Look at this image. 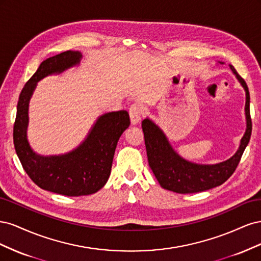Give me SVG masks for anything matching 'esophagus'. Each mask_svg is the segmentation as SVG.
<instances>
[{
	"instance_id": "esophagus-1",
	"label": "esophagus",
	"mask_w": 261,
	"mask_h": 261,
	"mask_svg": "<svg viewBox=\"0 0 261 261\" xmlns=\"http://www.w3.org/2000/svg\"><path fill=\"white\" fill-rule=\"evenodd\" d=\"M144 113V107L141 105L135 103L129 109V117L132 125H136L141 120V115Z\"/></svg>"
}]
</instances>
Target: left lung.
<instances>
[{"label":"left lung","instance_id":"1","mask_svg":"<svg viewBox=\"0 0 261 261\" xmlns=\"http://www.w3.org/2000/svg\"><path fill=\"white\" fill-rule=\"evenodd\" d=\"M219 63L224 64L223 62ZM230 68L246 94V101H245L246 129L240 141L239 149L227 160L215 164H199L188 161L173 149L167 135L152 120L146 117L141 123L149 167L162 188L178 194H193L208 191L223 184L238 167L251 135L250 97L246 83L232 65H230Z\"/></svg>","mask_w":261,"mask_h":261}]
</instances>
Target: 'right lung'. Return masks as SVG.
I'll list each match as a JSON object with an SVG mask.
<instances>
[{
  "instance_id": "right-lung-1",
  "label": "right lung",
  "mask_w": 261,
  "mask_h": 261,
  "mask_svg": "<svg viewBox=\"0 0 261 261\" xmlns=\"http://www.w3.org/2000/svg\"><path fill=\"white\" fill-rule=\"evenodd\" d=\"M82 58L81 52L66 51L41 63L20 92L13 133L17 156L34 183L44 191L69 197L91 195L106 185L117 141L130 123L126 111L109 112L97 118L83 143L72 151L41 155L30 147L27 138L29 102L38 82L78 66Z\"/></svg>"
}]
</instances>
